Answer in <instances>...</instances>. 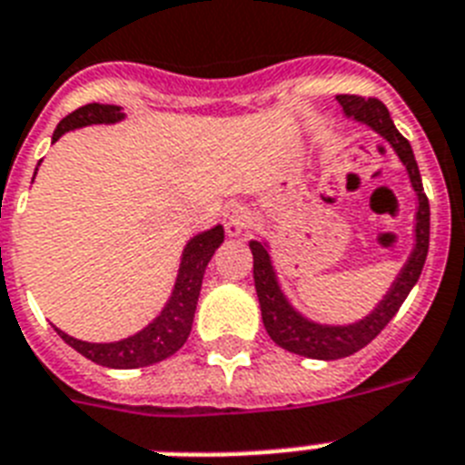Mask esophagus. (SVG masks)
<instances>
[{"label": "esophagus", "mask_w": 465, "mask_h": 465, "mask_svg": "<svg viewBox=\"0 0 465 465\" xmlns=\"http://www.w3.org/2000/svg\"><path fill=\"white\" fill-rule=\"evenodd\" d=\"M251 224V214L243 205H229L224 210V229L229 236H239Z\"/></svg>", "instance_id": "esophagus-1"}]
</instances>
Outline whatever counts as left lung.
I'll use <instances>...</instances> for the list:
<instances>
[{
    "instance_id": "1",
    "label": "left lung",
    "mask_w": 465,
    "mask_h": 465,
    "mask_svg": "<svg viewBox=\"0 0 465 465\" xmlns=\"http://www.w3.org/2000/svg\"><path fill=\"white\" fill-rule=\"evenodd\" d=\"M341 102L343 112L353 116L356 122L368 124L372 131L382 135L384 141L390 143L399 154V160L406 164V172L411 176L413 191L418 195V213H416V248L411 252L409 262L401 270L391 284L390 293L380 301L375 311L370 312L368 318L356 324H346V327H330V324H315L311 320L301 318L293 311L289 301L284 298L282 289L277 284L274 270H272L270 252L260 241H251L252 251V279H255V292H258L260 311H262V324H265L267 334L274 343L282 349L298 353L305 358H318V361H337V358L353 356L356 351L368 346L380 331L390 324L406 296L411 293L413 284L420 277L425 258H428L430 248V203L428 195L422 191L420 172H418L416 157L411 150V143L396 131L391 122L390 109L384 107L377 97H361V95H337Z\"/></svg>"
}]
</instances>
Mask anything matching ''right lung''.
Segmentation results:
<instances>
[{"instance_id":"obj_1","label":"right lung","mask_w":465,"mask_h":465,"mask_svg":"<svg viewBox=\"0 0 465 465\" xmlns=\"http://www.w3.org/2000/svg\"><path fill=\"white\" fill-rule=\"evenodd\" d=\"M119 119H124L122 107L93 102V104L78 107L69 116H64L52 135V143L59 141L71 128L90 126V124H114ZM222 241H224L222 226H214L210 232L198 233L195 239L188 241V245L183 248V258H181L179 279H176L167 308L153 324H147L145 330L134 337L114 343H88L64 334L62 330H56V334L81 356L97 365H104V368H145V365L160 363L164 358L173 356L191 334L203 274Z\"/></svg>"}]
</instances>
